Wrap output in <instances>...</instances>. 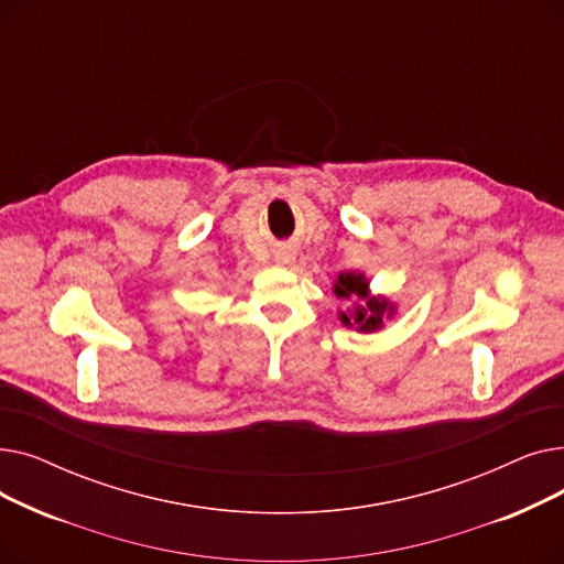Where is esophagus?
<instances>
[{"mask_svg":"<svg viewBox=\"0 0 564 564\" xmlns=\"http://www.w3.org/2000/svg\"><path fill=\"white\" fill-rule=\"evenodd\" d=\"M276 260H279L281 264H288V262L294 260V253H292V251H281V253L276 256Z\"/></svg>","mask_w":564,"mask_h":564,"instance_id":"34e87169","label":"esophagus"}]
</instances>
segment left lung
I'll return each mask as SVG.
<instances>
[{"mask_svg":"<svg viewBox=\"0 0 564 564\" xmlns=\"http://www.w3.org/2000/svg\"><path fill=\"white\" fill-rule=\"evenodd\" d=\"M332 290L338 300L351 302L347 311H338L340 324L359 334L381 332L398 313V304L387 294H372L370 279L364 272H338Z\"/></svg>","mask_w":564,"mask_h":564,"instance_id":"8db88e82","label":"left lung"}]
</instances>
